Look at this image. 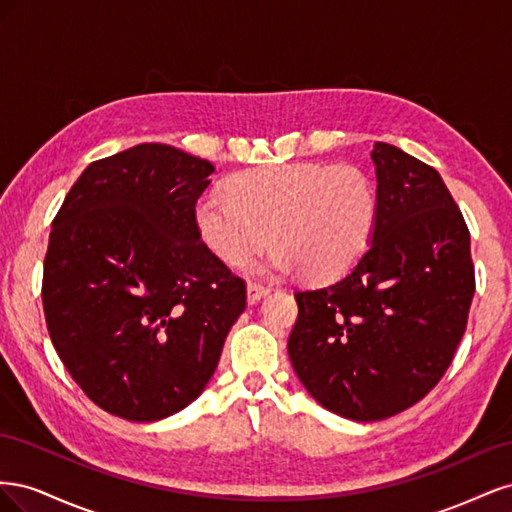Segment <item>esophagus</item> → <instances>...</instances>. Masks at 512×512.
<instances>
[{
	"mask_svg": "<svg viewBox=\"0 0 512 512\" xmlns=\"http://www.w3.org/2000/svg\"><path fill=\"white\" fill-rule=\"evenodd\" d=\"M269 292H271L269 286L258 284V282H250V284H247V301H250V303L254 305V303H258L262 297H267Z\"/></svg>",
	"mask_w": 512,
	"mask_h": 512,
	"instance_id": "34e87169",
	"label": "esophagus"
}]
</instances>
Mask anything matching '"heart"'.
Here are the masks:
<instances>
[{"label":"heart","mask_w":512,"mask_h":512,"mask_svg":"<svg viewBox=\"0 0 512 512\" xmlns=\"http://www.w3.org/2000/svg\"><path fill=\"white\" fill-rule=\"evenodd\" d=\"M228 192L200 196L194 224L232 267L250 265L273 237V269L299 267L307 280H333L367 250L378 220L374 183L348 164L260 166L232 179Z\"/></svg>","instance_id":"obj_1"}]
</instances>
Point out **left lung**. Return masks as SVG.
Segmentation results:
<instances>
[{"mask_svg": "<svg viewBox=\"0 0 512 512\" xmlns=\"http://www.w3.org/2000/svg\"><path fill=\"white\" fill-rule=\"evenodd\" d=\"M378 220L367 252L331 286L294 292L288 354L320 406L382 421L440 382L476 290L470 230L436 168L389 143L371 151Z\"/></svg>", "mask_w": 512, "mask_h": 512, "instance_id": "8db88e82", "label": "left lung"}]
</instances>
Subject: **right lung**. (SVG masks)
Returning <instances> with one entry per match:
<instances>
[{"mask_svg":"<svg viewBox=\"0 0 512 512\" xmlns=\"http://www.w3.org/2000/svg\"><path fill=\"white\" fill-rule=\"evenodd\" d=\"M213 170L170 145H136L91 162L53 220L46 329L83 393L128 421L192 404L245 309V282L194 224Z\"/></svg>","mask_w":512,"mask_h":512,"instance_id":"add662e5","label":"right lung"}]
</instances>
